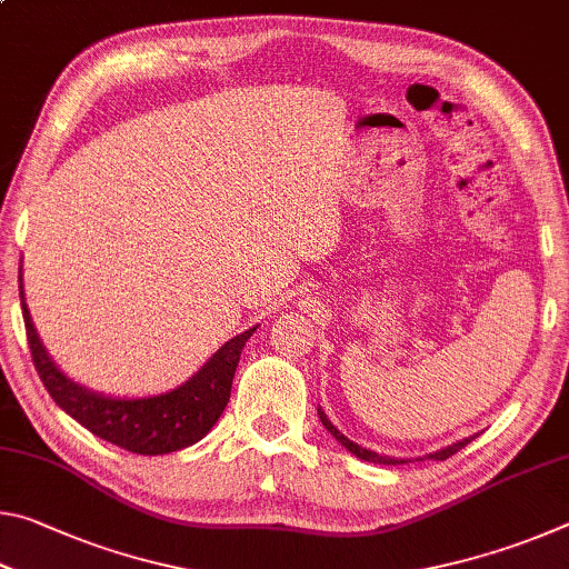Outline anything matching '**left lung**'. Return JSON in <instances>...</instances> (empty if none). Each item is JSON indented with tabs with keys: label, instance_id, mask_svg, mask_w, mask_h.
Masks as SVG:
<instances>
[{
	"label": "left lung",
	"instance_id": "8db88e82",
	"mask_svg": "<svg viewBox=\"0 0 569 569\" xmlns=\"http://www.w3.org/2000/svg\"><path fill=\"white\" fill-rule=\"evenodd\" d=\"M319 417H321V423L326 429L331 431V437H336V441H341V445L351 451V455H356L359 459H363V461H373V465H403V461H409V459H393V457H383V455H377V451H371V449H363V447H359V445H353V441L349 439V437H343L339 429L333 427V423L329 421V417H326V413L319 409ZM475 439V437H467V439H461V441H457V445H451V447H445V449H439V451H435V455H427V459H437V461H445V459H449L451 455H457V451L461 449V447H467L469 441Z\"/></svg>",
	"mask_w": 569,
	"mask_h": 569
}]
</instances>
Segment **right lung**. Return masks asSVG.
<instances>
[{"label": "right lung", "mask_w": 569, "mask_h": 569, "mask_svg": "<svg viewBox=\"0 0 569 569\" xmlns=\"http://www.w3.org/2000/svg\"><path fill=\"white\" fill-rule=\"evenodd\" d=\"M19 301H22L24 329L34 369L57 407L70 413L74 421H80L84 429H90L94 437L128 449L132 455L146 457L186 449L213 429V423L220 419L230 399L240 351L256 331L253 326V329L226 341L210 356L203 369L196 377H190L182 387L158 393V397L120 399L84 389L57 369L40 336H37L30 308L24 303L22 268H19Z\"/></svg>", "instance_id": "add662e5"}]
</instances>
